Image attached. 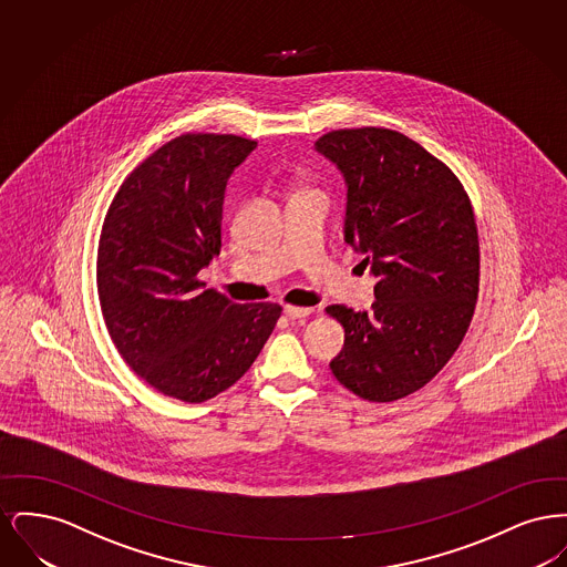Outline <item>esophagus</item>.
<instances>
[{"label":"esophagus","instance_id":"1","mask_svg":"<svg viewBox=\"0 0 567 567\" xmlns=\"http://www.w3.org/2000/svg\"><path fill=\"white\" fill-rule=\"evenodd\" d=\"M312 315V308H299V306H285V317L296 321V319H306Z\"/></svg>","mask_w":567,"mask_h":567}]
</instances>
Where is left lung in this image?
<instances>
[{
  "label": "left lung",
  "mask_w": 567,
  "mask_h": 567,
  "mask_svg": "<svg viewBox=\"0 0 567 567\" xmlns=\"http://www.w3.org/2000/svg\"><path fill=\"white\" fill-rule=\"evenodd\" d=\"M315 148L347 178L344 238L377 276L370 312H324L344 327L333 377L368 402L423 389L472 323L481 244L472 202L453 169L384 127L336 130Z\"/></svg>",
  "instance_id": "8db88e82"
}]
</instances>
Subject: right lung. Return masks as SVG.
I'll use <instances>...</instances> for the list:
<instances>
[{
    "label": "right lung",
    "mask_w": 567,
    "mask_h": 567,
    "mask_svg": "<svg viewBox=\"0 0 567 567\" xmlns=\"http://www.w3.org/2000/svg\"><path fill=\"white\" fill-rule=\"evenodd\" d=\"M257 142L183 134L116 190L97 246V293L110 338L163 395L213 400L252 365L282 308L234 303L197 278L220 250L223 197Z\"/></svg>",
    "instance_id": "right-lung-1"
}]
</instances>
